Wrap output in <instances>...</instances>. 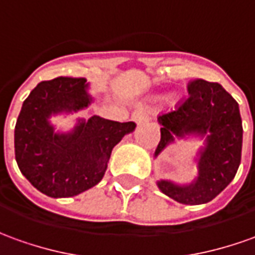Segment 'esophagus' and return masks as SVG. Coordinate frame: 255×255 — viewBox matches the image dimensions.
I'll return each mask as SVG.
<instances>
[{"mask_svg": "<svg viewBox=\"0 0 255 255\" xmlns=\"http://www.w3.org/2000/svg\"><path fill=\"white\" fill-rule=\"evenodd\" d=\"M131 119L136 122L137 125H141L147 122V114H145L143 110H137L133 112V115H131Z\"/></svg>", "mask_w": 255, "mask_h": 255, "instance_id": "obj_1", "label": "esophagus"}]
</instances>
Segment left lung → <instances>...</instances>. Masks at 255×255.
Here are the masks:
<instances>
[{"label":"left lung","mask_w":255,"mask_h":255,"mask_svg":"<svg viewBox=\"0 0 255 255\" xmlns=\"http://www.w3.org/2000/svg\"><path fill=\"white\" fill-rule=\"evenodd\" d=\"M189 94L178 110L158 117L162 128L154 157L176 138L204 140L196 157L197 176L191 183L157 182L158 189L172 200L198 205L214 200L235 178L242 158L243 126L236 100L219 83L197 79L189 84Z\"/></svg>","instance_id":"obj_1"}]
</instances>
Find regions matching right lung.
I'll use <instances>...</instances> for the list:
<instances>
[{
    "mask_svg": "<svg viewBox=\"0 0 255 255\" xmlns=\"http://www.w3.org/2000/svg\"><path fill=\"white\" fill-rule=\"evenodd\" d=\"M94 101L86 79L41 82L22 105L15 126V158L24 178L52 198L73 197L101 182L112 148L134 130V122L93 115L58 131L50 118L89 108Z\"/></svg>",
    "mask_w": 255,
    "mask_h": 255,
    "instance_id": "add662e5",
    "label": "right lung"
}]
</instances>
